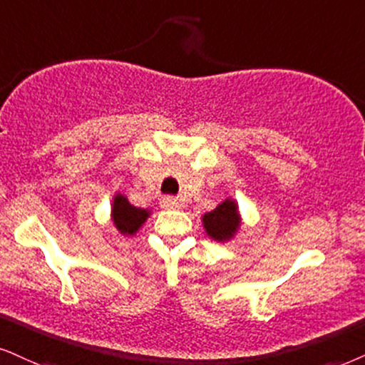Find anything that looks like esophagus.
<instances>
[{
	"mask_svg": "<svg viewBox=\"0 0 365 365\" xmlns=\"http://www.w3.org/2000/svg\"><path fill=\"white\" fill-rule=\"evenodd\" d=\"M160 206L165 210H175V208H181V201L174 196H164L160 200Z\"/></svg>",
	"mask_w": 365,
	"mask_h": 365,
	"instance_id": "34e87169",
	"label": "esophagus"
}]
</instances>
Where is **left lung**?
I'll use <instances>...</instances> for the list:
<instances>
[{
  "instance_id": "8db88e82",
  "label": "left lung",
  "mask_w": 365,
  "mask_h": 365,
  "mask_svg": "<svg viewBox=\"0 0 365 365\" xmlns=\"http://www.w3.org/2000/svg\"><path fill=\"white\" fill-rule=\"evenodd\" d=\"M203 227L211 238L218 242L230 240L240 227L238 206L235 201L225 200L210 213H205Z\"/></svg>"
}]
</instances>
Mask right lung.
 <instances>
[{
    "label": "right lung",
    "mask_w": 365,
    "mask_h": 365,
    "mask_svg": "<svg viewBox=\"0 0 365 365\" xmlns=\"http://www.w3.org/2000/svg\"><path fill=\"white\" fill-rule=\"evenodd\" d=\"M113 223L115 227L118 228L120 233L123 235H133L138 228L145 223V220L148 218V210H142L137 208V206L130 205L128 200L125 196L116 195L113 200Z\"/></svg>",
    "instance_id": "1"
}]
</instances>
